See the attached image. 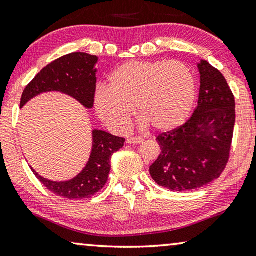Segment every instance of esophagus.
Here are the masks:
<instances>
[{
    "label": "esophagus",
    "instance_id": "obj_1",
    "mask_svg": "<svg viewBox=\"0 0 256 256\" xmlns=\"http://www.w3.org/2000/svg\"><path fill=\"white\" fill-rule=\"evenodd\" d=\"M126 142L128 144H140L144 142V140L141 139V138H128V139L126 140Z\"/></svg>",
    "mask_w": 256,
    "mask_h": 256
}]
</instances>
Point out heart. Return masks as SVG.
I'll list each match as a JSON object with an SVG mask.
<instances>
[{
	"label": "heart",
	"instance_id": "heart-1",
	"mask_svg": "<svg viewBox=\"0 0 256 256\" xmlns=\"http://www.w3.org/2000/svg\"><path fill=\"white\" fill-rule=\"evenodd\" d=\"M196 100V82L181 62H130L114 70L108 88L99 86L94 107L99 118L115 132H125L136 112L158 132L184 125Z\"/></svg>",
	"mask_w": 256,
	"mask_h": 256
}]
</instances>
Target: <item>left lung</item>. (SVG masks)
<instances>
[{
	"mask_svg": "<svg viewBox=\"0 0 256 256\" xmlns=\"http://www.w3.org/2000/svg\"><path fill=\"white\" fill-rule=\"evenodd\" d=\"M197 67V108L182 126L158 136L162 152L149 168L154 181L172 192L208 184L221 176L229 160L236 120L234 94L224 76L206 60Z\"/></svg>",
	"mask_w": 256,
	"mask_h": 256,
	"instance_id": "8db88e82",
	"label": "left lung"
}]
</instances>
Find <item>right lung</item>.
Segmentation results:
<instances>
[{
  "mask_svg": "<svg viewBox=\"0 0 256 256\" xmlns=\"http://www.w3.org/2000/svg\"><path fill=\"white\" fill-rule=\"evenodd\" d=\"M98 56L74 52L44 67L27 85L20 100V108L46 92H62L74 98L86 109L94 102ZM125 142L124 138L112 136L102 130H92V150L85 168L68 181H51L32 168L35 176L46 189L68 200L90 198L104 188L110 172V158Z\"/></svg>",
  "mask_w": 256,
  "mask_h": 256,
  "instance_id": "obj_1",
  "label": "right lung"
}]
</instances>
